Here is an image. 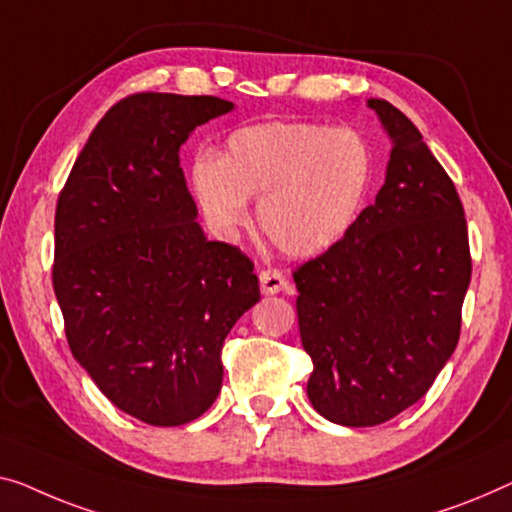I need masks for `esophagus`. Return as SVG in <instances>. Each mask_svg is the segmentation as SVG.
<instances>
[{
  "label": "esophagus",
  "instance_id": "obj_1",
  "mask_svg": "<svg viewBox=\"0 0 512 512\" xmlns=\"http://www.w3.org/2000/svg\"><path fill=\"white\" fill-rule=\"evenodd\" d=\"M259 287H262L264 296L280 294V292H285V289H287V278L276 269L259 271Z\"/></svg>",
  "mask_w": 512,
  "mask_h": 512
}]
</instances>
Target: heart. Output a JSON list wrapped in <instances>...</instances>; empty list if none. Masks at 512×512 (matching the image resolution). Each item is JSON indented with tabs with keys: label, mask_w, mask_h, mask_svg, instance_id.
Segmentation results:
<instances>
[{
	"label": "heart",
	"mask_w": 512,
	"mask_h": 512,
	"mask_svg": "<svg viewBox=\"0 0 512 512\" xmlns=\"http://www.w3.org/2000/svg\"><path fill=\"white\" fill-rule=\"evenodd\" d=\"M370 151L356 133L305 121H264L225 140L218 158L200 156L190 181L202 213L218 232L257 223L282 253L315 257L335 246L363 207Z\"/></svg>",
	"instance_id": "1"
}]
</instances>
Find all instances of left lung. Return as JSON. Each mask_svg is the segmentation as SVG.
<instances>
[{"label": "left lung", "mask_w": 512, "mask_h": 512, "mask_svg": "<svg viewBox=\"0 0 512 512\" xmlns=\"http://www.w3.org/2000/svg\"><path fill=\"white\" fill-rule=\"evenodd\" d=\"M391 140L384 186L342 241L294 273L308 398L347 427L391 421L430 391L460 340L471 280L453 181L418 128L368 98Z\"/></svg>", "instance_id": "8db88e82"}]
</instances>
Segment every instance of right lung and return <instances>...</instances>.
I'll return each instance as SVG.
<instances>
[{"instance_id":"right-lung-1","label":"right lung","mask_w":512,"mask_h":512,"mask_svg":"<svg viewBox=\"0 0 512 512\" xmlns=\"http://www.w3.org/2000/svg\"><path fill=\"white\" fill-rule=\"evenodd\" d=\"M236 108L135 94L98 121L55 213L52 285L68 347L114 407L174 427L223 386L220 349L259 301L253 262L197 223L179 151Z\"/></svg>"}]
</instances>
